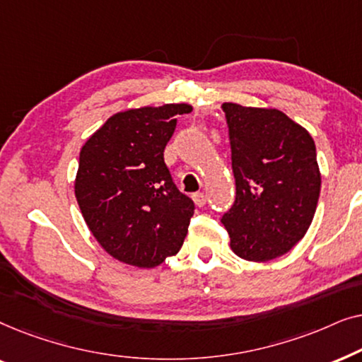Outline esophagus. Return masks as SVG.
Wrapping results in <instances>:
<instances>
[{"label": "esophagus", "instance_id": "1", "mask_svg": "<svg viewBox=\"0 0 362 362\" xmlns=\"http://www.w3.org/2000/svg\"><path fill=\"white\" fill-rule=\"evenodd\" d=\"M192 201H194V204L197 207H202V206H206L207 197L204 192H194V194H192Z\"/></svg>", "mask_w": 362, "mask_h": 362}]
</instances>
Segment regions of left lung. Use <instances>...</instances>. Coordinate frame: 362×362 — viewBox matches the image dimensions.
I'll return each instance as SVG.
<instances>
[{
  "label": "left lung",
  "mask_w": 362,
  "mask_h": 362,
  "mask_svg": "<svg viewBox=\"0 0 362 362\" xmlns=\"http://www.w3.org/2000/svg\"><path fill=\"white\" fill-rule=\"evenodd\" d=\"M229 127L235 201L222 216L230 249L267 262L303 239L318 204L321 175L313 138L275 108L222 103Z\"/></svg>",
  "instance_id": "1"
}]
</instances>
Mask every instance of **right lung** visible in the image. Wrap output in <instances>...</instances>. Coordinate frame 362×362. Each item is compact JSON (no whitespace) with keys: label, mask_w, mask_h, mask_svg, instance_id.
<instances>
[{"label":"right lung","mask_w":362,"mask_h":362,"mask_svg":"<svg viewBox=\"0 0 362 362\" xmlns=\"http://www.w3.org/2000/svg\"><path fill=\"white\" fill-rule=\"evenodd\" d=\"M187 103L115 113L78 156L76 197L98 244L123 264L153 269L180 252L194 202L177 189L165 148Z\"/></svg>","instance_id":"1"}]
</instances>
